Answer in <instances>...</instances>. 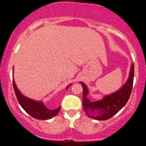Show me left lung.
<instances>
[{"label": "left lung", "mask_w": 146, "mask_h": 146, "mask_svg": "<svg viewBox=\"0 0 146 146\" xmlns=\"http://www.w3.org/2000/svg\"><path fill=\"white\" fill-rule=\"evenodd\" d=\"M134 78V65L130 66V74L126 82L121 88L110 95H105L102 100L91 102L87 95L88 88L80 82L83 87V108L87 116L97 120H106L111 118L125 105L130 96Z\"/></svg>", "instance_id": "1"}]
</instances>
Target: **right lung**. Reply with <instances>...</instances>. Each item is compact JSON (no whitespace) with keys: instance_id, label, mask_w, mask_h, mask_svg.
I'll use <instances>...</instances> for the list:
<instances>
[{"instance_id":"add662e5","label":"right lung","mask_w":146,"mask_h":146,"mask_svg":"<svg viewBox=\"0 0 146 146\" xmlns=\"http://www.w3.org/2000/svg\"><path fill=\"white\" fill-rule=\"evenodd\" d=\"M71 84H69L66 87V90L69 88ZM13 86L19 104L22 107V108L31 117L35 119H38V120H45L57 115V114L60 110L61 106L54 110L48 109L41 101L34 100L23 95L17 88L14 80H13Z\"/></svg>"}]
</instances>
